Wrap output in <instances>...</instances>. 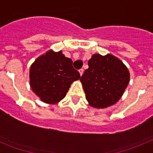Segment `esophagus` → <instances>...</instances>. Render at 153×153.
<instances>
[{
	"mask_svg": "<svg viewBox=\"0 0 153 153\" xmlns=\"http://www.w3.org/2000/svg\"><path fill=\"white\" fill-rule=\"evenodd\" d=\"M79 73H80V75L82 76V74H83V71H84L83 69H82V68H81V69H79Z\"/></svg>",
	"mask_w": 153,
	"mask_h": 153,
	"instance_id": "1",
	"label": "esophagus"
}]
</instances>
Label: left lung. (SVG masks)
Wrapping results in <instances>:
<instances>
[{"label":"left lung","instance_id":"left-lung-1","mask_svg":"<svg viewBox=\"0 0 153 153\" xmlns=\"http://www.w3.org/2000/svg\"><path fill=\"white\" fill-rule=\"evenodd\" d=\"M81 81L91 106L105 108L121 98L129 82V72L123 62L112 55H92Z\"/></svg>","mask_w":153,"mask_h":153}]
</instances>
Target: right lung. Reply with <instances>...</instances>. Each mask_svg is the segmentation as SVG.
I'll use <instances>...</instances> for the list:
<instances>
[{
  "instance_id": "obj_1",
  "label": "right lung",
  "mask_w": 153,
  "mask_h": 153,
  "mask_svg": "<svg viewBox=\"0 0 153 153\" xmlns=\"http://www.w3.org/2000/svg\"><path fill=\"white\" fill-rule=\"evenodd\" d=\"M72 60L62 51H48L35 61L30 68V86L44 102L55 104L67 94L71 84L80 79Z\"/></svg>"
}]
</instances>
